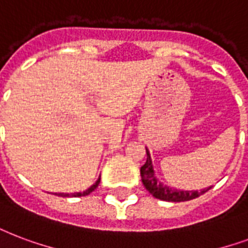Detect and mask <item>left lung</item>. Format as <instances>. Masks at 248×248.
Returning <instances> with one entry per match:
<instances>
[{
    "mask_svg": "<svg viewBox=\"0 0 248 248\" xmlns=\"http://www.w3.org/2000/svg\"><path fill=\"white\" fill-rule=\"evenodd\" d=\"M140 177L141 182L147 188L149 194L156 198V199L165 200V202H187V200H192L198 198V196L203 195L204 192H207L211 187L204 188L202 191H181V190H174L168 186H162L161 183L157 182V179L155 178L154 168H152V161H151V156H149L148 149H147V161L140 168Z\"/></svg>",
    "mask_w": 248,
    "mask_h": 248,
    "instance_id": "obj_1",
    "label": "left lung"
}]
</instances>
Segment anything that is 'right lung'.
<instances>
[{"mask_svg": "<svg viewBox=\"0 0 248 248\" xmlns=\"http://www.w3.org/2000/svg\"><path fill=\"white\" fill-rule=\"evenodd\" d=\"M99 183H100V178L97 179V181H96V183H94V185H92V186H91L90 188H88V190H86V191H83V192H75V194H56V195L63 196V198H70V196H71V198H79V196L90 195L91 192L94 191V188H96V187L99 186Z\"/></svg>", "mask_w": 248, "mask_h": 248, "instance_id": "1", "label": "right lung"}]
</instances>
